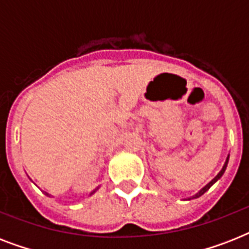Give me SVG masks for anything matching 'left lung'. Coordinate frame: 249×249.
<instances>
[{
	"label": "left lung",
	"instance_id": "8db88e82",
	"mask_svg": "<svg viewBox=\"0 0 249 249\" xmlns=\"http://www.w3.org/2000/svg\"><path fill=\"white\" fill-rule=\"evenodd\" d=\"M228 163H229V156H228V159H226V161H225V165L222 166V169H221V172H220V173L217 174L216 177L213 178L212 181L209 182L208 185H207V186H204V187H203V189H201L200 191H199V193H197V194H195V195H194L193 197H189V200H190V199H195V197H199V196H201V195H203V194H204L205 191H208V190H209V187H211V186H212L213 183H214V182H217V181H218V179H220L221 177H222V174L225 173V169H226V166H228Z\"/></svg>",
	"mask_w": 249,
	"mask_h": 249
}]
</instances>
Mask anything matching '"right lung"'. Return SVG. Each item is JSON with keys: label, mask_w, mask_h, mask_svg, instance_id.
Masks as SVG:
<instances>
[{"label": "right lung", "mask_w": 249, "mask_h": 249, "mask_svg": "<svg viewBox=\"0 0 249 249\" xmlns=\"http://www.w3.org/2000/svg\"><path fill=\"white\" fill-rule=\"evenodd\" d=\"M95 190H97V189H95ZM95 190H94V191H91V193H90V195H93V194L95 193ZM46 195H49V194H46Z\"/></svg>", "instance_id": "right-lung-1"}]
</instances>
